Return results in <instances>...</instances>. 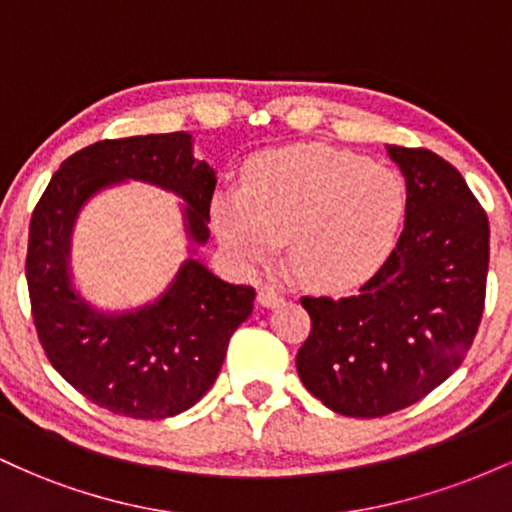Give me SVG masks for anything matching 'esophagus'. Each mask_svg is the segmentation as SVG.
<instances>
[{"label": "esophagus", "instance_id": "34e87169", "mask_svg": "<svg viewBox=\"0 0 512 512\" xmlns=\"http://www.w3.org/2000/svg\"><path fill=\"white\" fill-rule=\"evenodd\" d=\"M257 301H260V305H264V308H274V305L284 301V296H281L279 291L269 289V286H262L260 293H257Z\"/></svg>", "mask_w": 512, "mask_h": 512}]
</instances>
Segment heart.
<instances>
[{
	"instance_id": "b5f03b06",
	"label": "heart",
	"mask_w": 512,
	"mask_h": 512,
	"mask_svg": "<svg viewBox=\"0 0 512 512\" xmlns=\"http://www.w3.org/2000/svg\"><path fill=\"white\" fill-rule=\"evenodd\" d=\"M407 211V187L392 168L351 151L301 144L252 156L243 192L211 199V228L243 269L267 264L289 236L305 284L344 291L380 269Z\"/></svg>"
}]
</instances>
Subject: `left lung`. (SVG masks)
<instances>
[{
  "instance_id": "8db88e82",
  "label": "left lung",
  "mask_w": 512,
  "mask_h": 512,
  "mask_svg": "<svg viewBox=\"0 0 512 512\" xmlns=\"http://www.w3.org/2000/svg\"><path fill=\"white\" fill-rule=\"evenodd\" d=\"M407 180L395 250L354 296H303L296 368L310 395L356 419L387 416L450 378L477 337L489 219L460 170L428 149L387 146Z\"/></svg>"
}]
</instances>
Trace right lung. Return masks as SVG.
I'll list each match as a JSON object with an SVG mask.
<instances>
[{"label":"right lung","instance_id":"right-lung-1","mask_svg":"<svg viewBox=\"0 0 512 512\" xmlns=\"http://www.w3.org/2000/svg\"><path fill=\"white\" fill-rule=\"evenodd\" d=\"M146 180L187 202L192 240L209 238L216 175L192 156L185 132L103 139L62 161L28 226L26 281L45 356L98 407L132 419H168L207 395L228 339L252 313L255 289L221 281L187 260L161 301L127 315H101L72 289L69 233L88 197L115 180Z\"/></svg>","mask_w":512,"mask_h":512}]
</instances>
